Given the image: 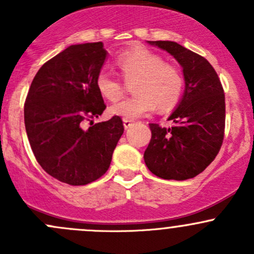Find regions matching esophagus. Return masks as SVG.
Returning <instances> with one entry per match:
<instances>
[{
	"label": "esophagus",
	"mask_w": 254,
	"mask_h": 254,
	"mask_svg": "<svg viewBox=\"0 0 254 254\" xmlns=\"http://www.w3.org/2000/svg\"><path fill=\"white\" fill-rule=\"evenodd\" d=\"M123 125H124L125 129H129V127H132V122H131V120L124 119V120H123Z\"/></svg>",
	"instance_id": "34e87169"
}]
</instances>
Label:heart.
<instances>
[{"label":"heart","mask_w":254,"mask_h":254,"mask_svg":"<svg viewBox=\"0 0 254 254\" xmlns=\"http://www.w3.org/2000/svg\"><path fill=\"white\" fill-rule=\"evenodd\" d=\"M117 65L125 78L134 79V97L113 104L109 112L127 120L145 117L155 109L166 111L178 102L183 89V77L175 65L163 63L162 58L148 49L139 47L120 54ZM96 87L99 94L114 102L123 93L120 79L106 71L98 73Z\"/></svg>","instance_id":"heart-1"}]
</instances>
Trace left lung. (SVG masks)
Here are the masks:
<instances>
[{
	"instance_id": "1",
	"label": "left lung",
	"mask_w": 254,
	"mask_h": 254,
	"mask_svg": "<svg viewBox=\"0 0 254 254\" xmlns=\"http://www.w3.org/2000/svg\"><path fill=\"white\" fill-rule=\"evenodd\" d=\"M147 43L167 51L181 65L184 92L168 117L175 123L172 127L148 124L151 140L143 160L160 178H194L215 160L224 140L225 94L221 82L206 59L178 43Z\"/></svg>"
}]
</instances>
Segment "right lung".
Returning a JSON list of instances; mask_svg holds the SVG:
<instances>
[{
    "mask_svg": "<svg viewBox=\"0 0 254 254\" xmlns=\"http://www.w3.org/2000/svg\"><path fill=\"white\" fill-rule=\"evenodd\" d=\"M107 58L102 42L66 48L39 68L25 99V131L38 163L70 186L101 178L124 132L117 115L82 127L86 118H98L106 109L96 78Z\"/></svg>",
    "mask_w": 254,
    "mask_h": 254,
    "instance_id": "1",
    "label": "right lung"
}]
</instances>
